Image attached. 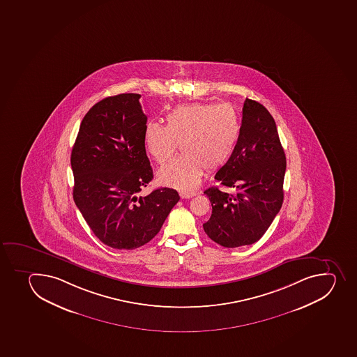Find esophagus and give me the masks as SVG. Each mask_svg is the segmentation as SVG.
<instances>
[{"label": "esophagus", "mask_w": 357, "mask_h": 357, "mask_svg": "<svg viewBox=\"0 0 357 357\" xmlns=\"http://www.w3.org/2000/svg\"><path fill=\"white\" fill-rule=\"evenodd\" d=\"M197 193L194 192H180L179 195L181 199H190V197H194Z\"/></svg>", "instance_id": "esophagus-1"}]
</instances>
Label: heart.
<instances>
[{"instance_id": "obj_1", "label": "heart", "mask_w": 357, "mask_h": 357, "mask_svg": "<svg viewBox=\"0 0 357 357\" xmlns=\"http://www.w3.org/2000/svg\"><path fill=\"white\" fill-rule=\"evenodd\" d=\"M167 125L146 123L143 142L146 153L163 165L178 146L181 156L157 172V180L178 190H193L204 170L216 171L234 157L241 137L239 118L231 106L209 102L179 105L165 116Z\"/></svg>"}]
</instances>
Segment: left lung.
<instances>
[{
	"label": "left lung",
	"instance_id": "left-lung-1",
	"mask_svg": "<svg viewBox=\"0 0 357 357\" xmlns=\"http://www.w3.org/2000/svg\"><path fill=\"white\" fill-rule=\"evenodd\" d=\"M285 167L275 121L265 106L246 98L237 149L215 176L234 193L218 187L204 190L213 207L204 225L208 237L228 248L258 241L283 204Z\"/></svg>",
	"mask_w": 357,
	"mask_h": 357
}]
</instances>
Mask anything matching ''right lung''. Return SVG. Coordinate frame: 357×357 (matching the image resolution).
<instances>
[{"mask_svg": "<svg viewBox=\"0 0 357 357\" xmlns=\"http://www.w3.org/2000/svg\"><path fill=\"white\" fill-rule=\"evenodd\" d=\"M139 98L121 93L92 106L70 157L76 206L96 237L118 250H134L151 241L180 199L167 187L137 195L153 177L143 142L146 116Z\"/></svg>", "mask_w": 357, "mask_h": 357, "instance_id": "add662e5", "label": "right lung"}]
</instances>
